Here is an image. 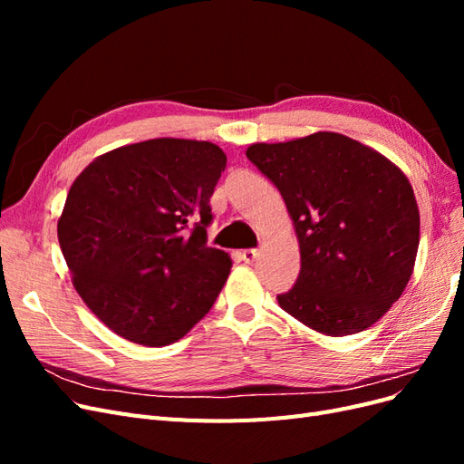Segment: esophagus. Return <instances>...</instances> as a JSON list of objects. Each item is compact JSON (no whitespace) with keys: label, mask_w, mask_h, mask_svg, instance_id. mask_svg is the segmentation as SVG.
<instances>
[{"label":"esophagus","mask_w":464,"mask_h":464,"mask_svg":"<svg viewBox=\"0 0 464 464\" xmlns=\"http://www.w3.org/2000/svg\"><path fill=\"white\" fill-rule=\"evenodd\" d=\"M257 257H259V251L257 249H244L242 251V259L246 263H254Z\"/></svg>","instance_id":"1"}]
</instances>
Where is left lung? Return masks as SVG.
<instances>
[{"mask_svg":"<svg viewBox=\"0 0 464 464\" xmlns=\"http://www.w3.org/2000/svg\"><path fill=\"white\" fill-rule=\"evenodd\" d=\"M246 157L283 195L300 244L298 280L278 305L327 336L372 327L414 271L420 213L409 178L382 152L333 131L254 143Z\"/></svg>","mask_w":464,"mask_h":464,"instance_id":"obj_1","label":"left lung"}]
</instances>
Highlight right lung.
Returning a JSON list of instances; mask_svg holds the SVG:
<instances>
[{"mask_svg": "<svg viewBox=\"0 0 464 464\" xmlns=\"http://www.w3.org/2000/svg\"><path fill=\"white\" fill-rule=\"evenodd\" d=\"M224 168L215 143L160 137L104 152L77 176L58 240L77 294L110 331L166 346L213 307L232 266L207 246Z\"/></svg>", "mask_w": 464, "mask_h": 464, "instance_id": "right-lung-1", "label": "right lung"}]
</instances>
